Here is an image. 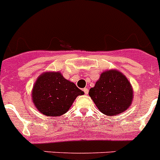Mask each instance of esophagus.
<instances>
[{"label": "esophagus", "mask_w": 160, "mask_h": 160, "mask_svg": "<svg viewBox=\"0 0 160 160\" xmlns=\"http://www.w3.org/2000/svg\"><path fill=\"white\" fill-rule=\"evenodd\" d=\"M83 91H84V93L86 94H88V93H89V90L87 88H84L83 89Z\"/></svg>", "instance_id": "esophagus-1"}]
</instances>
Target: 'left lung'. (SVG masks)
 Segmentation results:
<instances>
[{"label":"left lung","mask_w":160,"mask_h":160,"mask_svg":"<svg viewBox=\"0 0 160 160\" xmlns=\"http://www.w3.org/2000/svg\"><path fill=\"white\" fill-rule=\"evenodd\" d=\"M133 94L128 78L117 70L102 72L89 91L98 109L107 116H114L127 111L133 101Z\"/></svg>","instance_id":"1"}]
</instances>
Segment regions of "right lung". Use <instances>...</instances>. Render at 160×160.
<instances>
[{
	"label": "right lung",
	"instance_id": "add662e5",
	"mask_svg": "<svg viewBox=\"0 0 160 160\" xmlns=\"http://www.w3.org/2000/svg\"><path fill=\"white\" fill-rule=\"evenodd\" d=\"M84 92L59 71H46L37 78L32 100L38 111L46 116L58 117L69 111L76 98Z\"/></svg>",
	"mask_w": 160,
	"mask_h": 160
}]
</instances>
